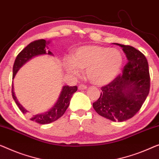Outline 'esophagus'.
Returning a JSON list of instances; mask_svg holds the SVG:
<instances>
[{"label": "esophagus", "instance_id": "1", "mask_svg": "<svg viewBox=\"0 0 159 159\" xmlns=\"http://www.w3.org/2000/svg\"><path fill=\"white\" fill-rule=\"evenodd\" d=\"M86 88H87V86H86V85L83 84H80L79 86H78V89H85Z\"/></svg>", "mask_w": 159, "mask_h": 159}]
</instances>
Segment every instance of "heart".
Returning a JSON list of instances; mask_svg holds the SVG:
<instances>
[{
    "label": "heart",
    "instance_id": "obj_1",
    "mask_svg": "<svg viewBox=\"0 0 159 159\" xmlns=\"http://www.w3.org/2000/svg\"><path fill=\"white\" fill-rule=\"evenodd\" d=\"M123 64V56L118 49L101 46H83L76 50L64 66L70 75H79L86 69L89 82L97 85L108 84L118 74Z\"/></svg>",
    "mask_w": 159,
    "mask_h": 159
}]
</instances>
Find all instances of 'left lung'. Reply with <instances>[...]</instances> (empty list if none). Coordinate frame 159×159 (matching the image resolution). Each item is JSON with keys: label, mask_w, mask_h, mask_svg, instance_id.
<instances>
[{"label": "left lung", "mask_w": 159, "mask_h": 159, "mask_svg": "<svg viewBox=\"0 0 159 159\" xmlns=\"http://www.w3.org/2000/svg\"><path fill=\"white\" fill-rule=\"evenodd\" d=\"M116 44L123 48L128 62L123 74L102 87L100 95L93 105L100 116L123 122L141 109L150 90L151 79L148 61L143 53L129 45Z\"/></svg>", "instance_id": "8db88e82"}]
</instances>
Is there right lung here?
<instances>
[{"mask_svg":"<svg viewBox=\"0 0 159 159\" xmlns=\"http://www.w3.org/2000/svg\"><path fill=\"white\" fill-rule=\"evenodd\" d=\"M47 43L48 42L44 39H39L32 41L27 45L24 49L17 55L16 60L14 61L13 67V79L14 78L18 70L24 65V64L31 59L32 57L41 54H52L50 51H47ZM77 90V86H64L60 94V96L58 99L56 105L50 109L49 111L43 112L41 114L32 115L30 120L39 124H48L52 123L64 115V112L67 109L70 105L71 98L73 94ZM12 96L13 100L18 105L20 111L25 114L27 112V110L23 107L19 102H18L16 98L14 92H13V85L12 84Z\"/></svg>","mask_w":159,"mask_h":159,"instance_id":"obj_1","label":"right lung"}]
</instances>
